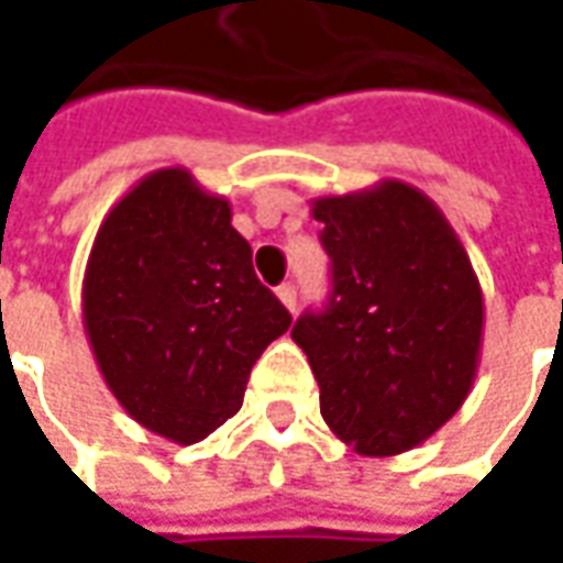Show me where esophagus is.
I'll list each match as a JSON object with an SVG mask.
<instances>
[{"instance_id": "34e87169", "label": "esophagus", "mask_w": 563, "mask_h": 563, "mask_svg": "<svg viewBox=\"0 0 563 563\" xmlns=\"http://www.w3.org/2000/svg\"><path fill=\"white\" fill-rule=\"evenodd\" d=\"M275 297L294 313V307H297V291H294V285H278V288H275Z\"/></svg>"}]
</instances>
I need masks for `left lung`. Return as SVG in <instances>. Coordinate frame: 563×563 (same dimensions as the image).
I'll use <instances>...</instances> for the list:
<instances>
[{"mask_svg":"<svg viewBox=\"0 0 563 563\" xmlns=\"http://www.w3.org/2000/svg\"><path fill=\"white\" fill-rule=\"evenodd\" d=\"M332 300L294 322L329 429L363 457L432 439L473 388L486 300L457 231L422 190L378 185L316 197Z\"/></svg>","mask_w":563,"mask_h":563,"instance_id":"obj_1","label":"left lung"}]
</instances>
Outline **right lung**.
Instances as JSON below:
<instances>
[{"mask_svg":"<svg viewBox=\"0 0 563 563\" xmlns=\"http://www.w3.org/2000/svg\"><path fill=\"white\" fill-rule=\"evenodd\" d=\"M250 256L231 203L181 165L106 212L80 313L109 391L143 429L194 444L241 410L253 363L291 325Z\"/></svg>","mask_w":563,"mask_h":563,"instance_id":"obj_1","label":"right lung"}]
</instances>
